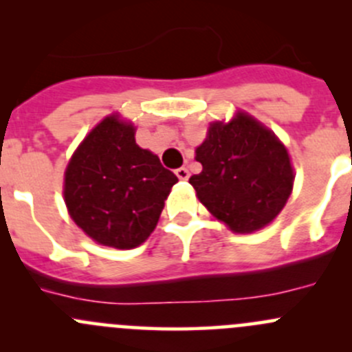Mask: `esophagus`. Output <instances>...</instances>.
Returning a JSON list of instances; mask_svg holds the SVG:
<instances>
[{
	"label": "esophagus",
	"mask_w": 352,
	"mask_h": 352,
	"mask_svg": "<svg viewBox=\"0 0 352 352\" xmlns=\"http://www.w3.org/2000/svg\"><path fill=\"white\" fill-rule=\"evenodd\" d=\"M175 175L179 177L180 180H187L189 179V170H187L186 166H180V168L175 170Z\"/></svg>",
	"instance_id": "obj_1"
}]
</instances>
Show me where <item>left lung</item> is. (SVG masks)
Returning <instances> with one entry per match:
<instances>
[{
	"mask_svg": "<svg viewBox=\"0 0 352 352\" xmlns=\"http://www.w3.org/2000/svg\"><path fill=\"white\" fill-rule=\"evenodd\" d=\"M202 172L189 179L199 201L236 233L271 223L293 189V168L281 141L247 113L214 122L196 150Z\"/></svg>",
	"mask_w": 352,
	"mask_h": 352,
	"instance_id": "1",
	"label": "left lung"
}]
</instances>
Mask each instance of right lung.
Returning <instances> with one entry per match:
<instances>
[{
  "instance_id": "add662e5",
  "label": "right lung",
  "mask_w": 352,
  "mask_h": 352,
  "mask_svg": "<svg viewBox=\"0 0 352 352\" xmlns=\"http://www.w3.org/2000/svg\"><path fill=\"white\" fill-rule=\"evenodd\" d=\"M179 179L134 140V127L110 116L71 158L65 199L73 221L90 239L116 248L138 247L158 223Z\"/></svg>"
}]
</instances>
